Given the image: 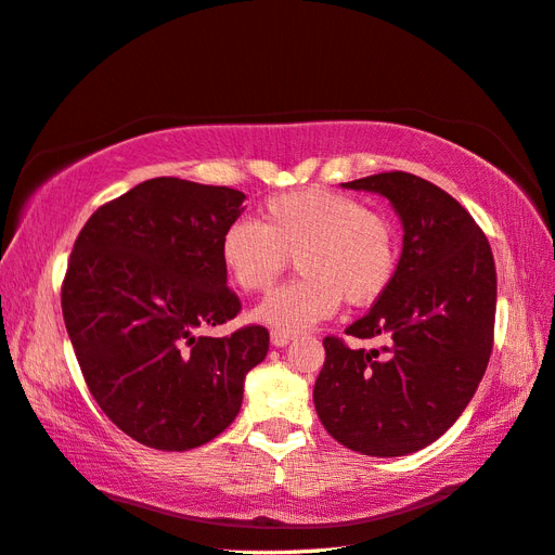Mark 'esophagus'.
I'll use <instances>...</instances> for the list:
<instances>
[{
	"instance_id": "obj_1",
	"label": "esophagus",
	"mask_w": 555,
	"mask_h": 555,
	"mask_svg": "<svg viewBox=\"0 0 555 555\" xmlns=\"http://www.w3.org/2000/svg\"><path fill=\"white\" fill-rule=\"evenodd\" d=\"M272 345L274 347H286V345H291V339H293V335L291 333H283V331H272Z\"/></svg>"
}]
</instances>
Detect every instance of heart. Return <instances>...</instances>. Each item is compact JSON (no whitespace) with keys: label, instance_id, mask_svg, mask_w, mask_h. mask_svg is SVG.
Masks as SVG:
<instances>
[{"label":"heart","instance_id":"obj_1","mask_svg":"<svg viewBox=\"0 0 555 555\" xmlns=\"http://www.w3.org/2000/svg\"><path fill=\"white\" fill-rule=\"evenodd\" d=\"M293 258L300 276L255 309V319L300 333L343 305L367 307L391 286L399 244L391 222L353 196L302 188L269 196L260 224L234 220L220 236V262L238 291L264 293Z\"/></svg>","mask_w":555,"mask_h":555}]
</instances>
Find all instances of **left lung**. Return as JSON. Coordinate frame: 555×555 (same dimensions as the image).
Returning <instances> with one entry per match:
<instances>
[{"label": "left lung", "mask_w": 555, "mask_h": 555, "mask_svg": "<svg viewBox=\"0 0 555 555\" xmlns=\"http://www.w3.org/2000/svg\"><path fill=\"white\" fill-rule=\"evenodd\" d=\"M343 188L389 198L403 224V253L389 291L345 331L389 345L365 351L325 337L314 405L337 443L401 457L443 436L486 375L494 260L476 220L429 180L391 170Z\"/></svg>", "instance_id": "obj_1"}]
</instances>
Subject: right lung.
I'll return each instance as SVG.
<instances>
[{
  "instance_id": "1",
  "label": "right lung",
  "mask_w": 555,
  "mask_h": 555,
  "mask_svg": "<svg viewBox=\"0 0 555 555\" xmlns=\"http://www.w3.org/2000/svg\"><path fill=\"white\" fill-rule=\"evenodd\" d=\"M244 198L152 178L98 208L75 241L61 297L69 343L103 413L147 448L182 452L222 434L267 357L262 325L196 335L241 309L220 236Z\"/></svg>"
}]
</instances>
